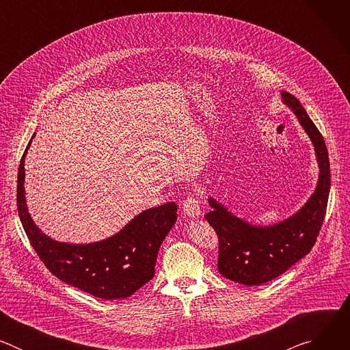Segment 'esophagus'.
I'll list each match as a JSON object with an SVG mask.
<instances>
[{"label":"esophagus","mask_w":350,"mask_h":350,"mask_svg":"<svg viewBox=\"0 0 350 350\" xmlns=\"http://www.w3.org/2000/svg\"><path fill=\"white\" fill-rule=\"evenodd\" d=\"M183 211L188 217H198L201 216V205H199V199L196 195L189 193L183 202Z\"/></svg>","instance_id":"obj_1"}]
</instances>
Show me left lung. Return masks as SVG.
Masks as SVG:
<instances>
[{"label":"left lung","instance_id":"1","mask_svg":"<svg viewBox=\"0 0 350 350\" xmlns=\"http://www.w3.org/2000/svg\"><path fill=\"white\" fill-rule=\"evenodd\" d=\"M282 99L314 145L320 176L309 201L289 219L269 227H258L241 220L213 198H209L213 211L205 215L219 238L217 269L220 274L249 286L277 278L312 251L328 204L331 170L324 138L292 94L282 91Z\"/></svg>","mask_w":350,"mask_h":350}]
</instances>
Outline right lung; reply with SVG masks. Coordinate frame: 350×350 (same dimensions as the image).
Instances as JSON below:
<instances>
[{"label": "right lung", "mask_w": 350, "mask_h": 350, "mask_svg": "<svg viewBox=\"0 0 350 350\" xmlns=\"http://www.w3.org/2000/svg\"><path fill=\"white\" fill-rule=\"evenodd\" d=\"M30 142L18 172V213L45 267L61 281L105 301L127 297L151 281L159 247L177 220V205L169 202L144 211L104 241L87 245L54 241L38 230L26 206L25 157Z\"/></svg>", "instance_id": "obj_1"}]
</instances>
